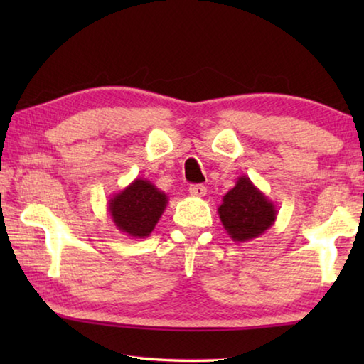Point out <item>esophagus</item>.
Listing matches in <instances>:
<instances>
[{
	"label": "esophagus",
	"mask_w": 364,
	"mask_h": 364,
	"mask_svg": "<svg viewBox=\"0 0 364 364\" xmlns=\"http://www.w3.org/2000/svg\"><path fill=\"white\" fill-rule=\"evenodd\" d=\"M189 193L194 197H204L207 194V188L204 186V184H191Z\"/></svg>",
	"instance_id": "esophagus-1"
}]
</instances>
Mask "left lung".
<instances>
[{
    "instance_id": "obj_1",
    "label": "left lung",
    "mask_w": 364,
    "mask_h": 364,
    "mask_svg": "<svg viewBox=\"0 0 364 364\" xmlns=\"http://www.w3.org/2000/svg\"><path fill=\"white\" fill-rule=\"evenodd\" d=\"M218 215L234 242H247L260 237L274 225L276 205L258 189L250 178L239 176L234 188L223 196Z\"/></svg>"
}]
</instances>
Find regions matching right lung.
Wrapping results in <instances>:
<instances>
[{"mask_svg":"<svg viewBox=\"0 0 364 364\" xmlns=\"http://www.w3.org/2000/svg\"><path fill=\"white\" fill-rule=\"evenodd\" d=\"M168 204V196L144 178H136L107 202L117 230L127 236L144 239L154 231Z\"/></svg>","mask_w":364,"mask_h":364,"instance_id":"add662e5","label":"right lung"}]
</instances>
